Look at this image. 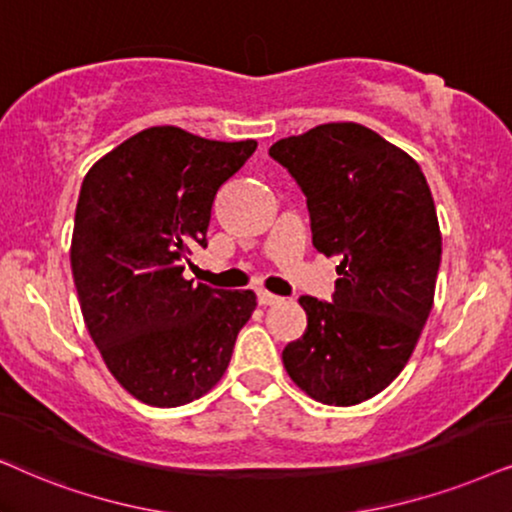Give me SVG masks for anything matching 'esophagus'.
Wrapping results in <instances>:
<instances>
[{"label":"esophagus","instance_id":"1","mask_svg":"<svg viewBox=\"0 0 512 512\" xmlns=\"http://www.w3.org/2000/svg\"><path fill=\"white\" fill-rule=\"evenodd\" d=\"M257 302L262 304V307H271V304H278L281 302V297L269 293V290H257Z\"/></svg>","mask_w":512,"mask_h":512}]
</instances>
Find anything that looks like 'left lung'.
I'll return each mask as SVG.
<instances>
[{
  "instance_id": "1",
  "label": "left lung",
  "mask_w": 512,
  "mask_h": 512,
  "mask_svg": "<svg viewBox=\"0 0 512 512\" xmlns=\"http://www.w3.org/2000/svg\"><path fill=\"white\" fill-rule=\"evenodd\" d=\"M269 155L307 196L314 248L340 257L333 302L300 297L307 331L283 366L321 404H361L404 371L435 302L442 231L430 186L409 153L357 122L281 139Z\"/></svg>"
}]
</instances>
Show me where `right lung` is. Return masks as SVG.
<instances>
[{
    "label": "right lung",
    "mask_w": 512,
    "mask_h": 512,
    "mask_svg": "<svg viewBox=\"0 0 512 512\" xmlns=\"http://www.w3.org/2000/svg\"><path fill=\"white\" fill-rule=\"evenodd\" d=\"M255 148V139L148 127L82 181L70 241L77 300L108 371L148 406L172 409L208 394L255 312L252 290L184 278L193 250L208 248L219 186Z\"/></svg>",
    "instance_id": "obj_1"
}]
</instances>
